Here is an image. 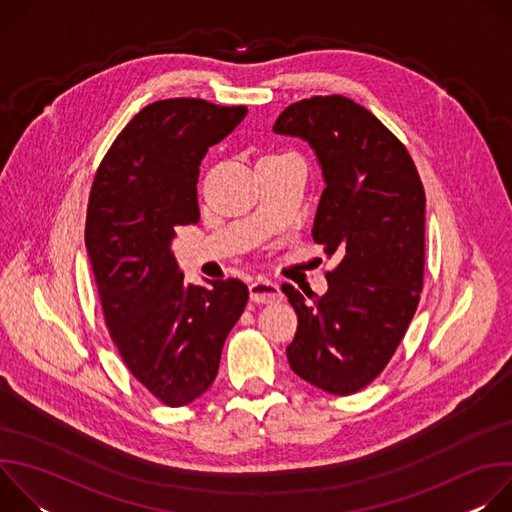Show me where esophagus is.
Returning a JSON list of instances; mask_svg holds the SVG:
<instances>
[{"label": "esophagus", "mask_w": 512, "mask_h": 512, "mask_svg": "<svg viewBox=\"0 0 512 512\" xmlns=\"http://www.w3.org/2000/svg\"><path fill=\"white\" fill-rule=\"evenodd\" d=\"M249 298L255 304H275L281 300V289L269 279H255L249 285Z\"/></svg>", "instance_id": "esophagus-1"}]
</instances>
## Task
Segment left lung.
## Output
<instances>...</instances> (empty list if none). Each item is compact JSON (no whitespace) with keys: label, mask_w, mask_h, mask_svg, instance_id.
Wrapping results in <instances>:
<instances>
[{"label":"left lung","mask_w":512,"mask_h":512,"mask_svg":"<svg viewBox=\"0 0 512 512\" xmlns=\"http://www.w3.org/2000/svg\"><path fill=\"white\" fill-rule=\"evenodd\" d=\"M275 133L310 143L326 188L312 237L338 255L328 291L281 289L298 314L289 367L310 385L352 395L395 354L419 304L425 265V192L405 145L342 95L289 105Z\"/></svg>","instance_id":"left-lung-1"}]
</instances>
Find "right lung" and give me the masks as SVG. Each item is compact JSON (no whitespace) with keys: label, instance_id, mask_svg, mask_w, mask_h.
I'll return each instance as SVG.
<instances>
[{"label":"right lung","instance_id":"right-lung-1","mask_svg":"<svg viewBox=\"0 0 512 512\" xmlns=\"http://www.w3.org/2000/svg\"><path fill=\"white\" fill-rule=\"evenodd\" d=\"M245 115L243 105L156 101L123 127L93 180L85 245L105 324L131 375L170 407L212 385L249 300L241 279L186 283L172 253L176 227L200 218L202 158Z\"/></svg>","mask_w":512,"mask_h":512}]
</instances>
